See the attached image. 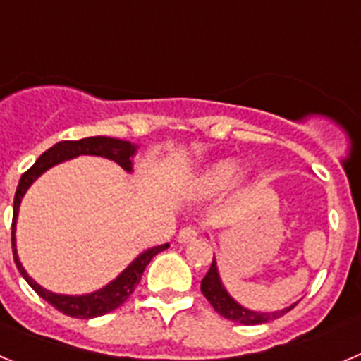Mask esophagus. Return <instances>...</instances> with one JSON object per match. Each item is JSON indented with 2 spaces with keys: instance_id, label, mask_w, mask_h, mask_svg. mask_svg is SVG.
Masks as SVG:
<instances>
[{
  "instance_id": "obj_1",
  "label": "esophagus",
  "mask_w": 361,
  "mask_h": 361,
  "mask_svg": "<svg viewBox=\"0 0 361 361\" xmlns=\"http://www.w3.org/2000/svg\"><path fill=\"white\" fill-rule=\"evenodd\" d=\"M199 237V228L197 226H186L178 231V242L180 244H188V242H193L195 238Z\"/></svg>"
}]
</instances>
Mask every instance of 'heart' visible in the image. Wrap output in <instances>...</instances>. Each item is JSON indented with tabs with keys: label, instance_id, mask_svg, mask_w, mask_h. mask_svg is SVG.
<instances>
[{
	"label": "heart",
	"instance_id": "obj_1",
	"mask_svg": "<svg viewBox=\"0 0 361 361\" xmlns=\"http://www.w3.org/2000/svg\"><path fill=\"white\" fill-rule=\"evenodd\" d=\"M238 162L235 159H222L215 164L208 166L202 171V175L197 180V186L202 191H220L226 190L233 183V178L237 177Z\"/></svg>",
	"mask_w": 361,
	"mask_h": 361
}]
</instances>
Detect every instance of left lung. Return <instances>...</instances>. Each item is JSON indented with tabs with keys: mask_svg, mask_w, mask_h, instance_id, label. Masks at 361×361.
Listing matches in <instances>:
<instances>
[{
	"mask_svg": "<svg viewBox=\"0 0 361 361\" xmlns=\"http://www.w3.org/2000/svg\"><path fill=\"white\" fill-rule=\"evenodd\" d=\"M200 291L202 295L208 298L209 304L213 305L216 312H219L220 317L228 318V320L238 322V324L244 325H257V324H266V322L276 320V318L283 317L286 312L291 311L296 304H293L291 307H286L282 311H273V312H257V311H250V309L242 307L238 302L231 298L226 288L222 286V280L219 276V269H216V262L215 257H213V262L209 271L206 273V276L200 282Z\"/></svg>",
	"mask_w": 361,
	"mask_h": 361,
	"instance_id": "1",
	"label": "left lung"
}]
</instances>
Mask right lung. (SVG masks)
<instances>
[{
    "label": "right lung",
    "instance_id": "right-lung-1",
    "mask_svg": "<svg viewBox=\"0 0 361 361\" xmlns=\"http://www.w3.org/2000/svg\"><path fill=\"white\" fill-rule=\"evenodd\" d=\"M137 146L132 145L128 141H121V139H111V137H86V139H79V141H61L54 145L52 148L47 149V152L37 159L34 164L21 175L18 184V190H16L14 197V215H12V253H14V262L18 266L19 273L23 275V279L27 280L28 286H30L37 295L43 300H47L52 307H56L57 311H61L63 314L72 318H95L103 317L106 312L114 311L119 305H123L126 302L130 295L135 291V288L141 282V276L145 273L146 266L149 264L153 257L161 251L168 250L170 244L155 245V247H149L145 253H141L139 257L130 264L126 269L117 276L116 280H111L108 286H104L103 289L99 291L90 293V295H56V293L49 291V289L41 288L39 283L34 282V280L28 276V273L25 271V267L21 266L18 258V250H16V220H18V212L21 199L27 193V190L30 188V184L39 177L41 173L52 168V166L59 164L63 161H68V159L79 157V155H97V157H106L110 161L117 162V164L126 171H132V157L135 155Z\"/></svg>",
    "mask_w": 361,
    "mask_h": 361
}]
</instances>
